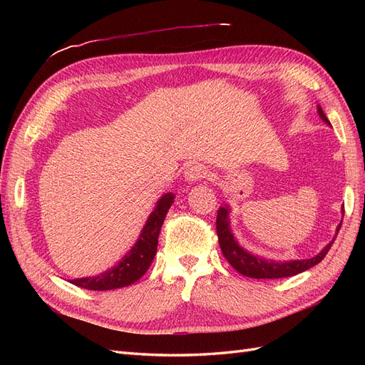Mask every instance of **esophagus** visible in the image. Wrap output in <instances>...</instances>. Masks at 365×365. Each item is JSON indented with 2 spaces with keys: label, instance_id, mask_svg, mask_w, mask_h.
<instances>
[{
  "label": "esophagus",
  "instance_id": "esophagus-1",
  "mask_svg": "<svg viewBox=\"0 0 365 365\" xmlns=\"http://www.w3.org/2000/svg\"><path fill=\"white\" fill-rule=\"evenodd\" d=\"M184 176L187 181L195 182V181H200V180L205 178V176H208V170L204 168L202 164L195 163V164H190L189 168L184 170Z\"/></svg>",
  "mask_w": 365,
  "mask_h": 365
}]
</instances>
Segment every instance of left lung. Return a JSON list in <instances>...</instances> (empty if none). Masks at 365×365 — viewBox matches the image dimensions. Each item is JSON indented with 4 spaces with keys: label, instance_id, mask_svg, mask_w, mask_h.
<instances>
[{
    "label": "left lung",
    "instance_id": "left-lung-1",
    "mask_svg": "<svg viewBox=\"0 0 365 365\" xmlns=\"http://www.w3.org/2000/svg\"><path fill=\"white\" fill-rule=\"evenodd\" d=\"M318 114L326 121V123H329V120L324 115L322 106H318ZM341 224L338 225L336 231H339ZM216 233L219 239L220 251H222L224 257L228 260V263L237 272L251 279H282V277H292V275L300 274L322 262L335 240L334 237V240L330 242L329 245H326V248L322 252L317 254L315 257H311V259L291 260V262H275V260L262 259L257 256H252V254L247 252L244 248H240L237 245V242L235 240L233 235H231L230 227H228V210L224 207H220L217 210Z\"/></svg>",
    "mask_w": 365,
    "mask_h": 365
}]
</instances>
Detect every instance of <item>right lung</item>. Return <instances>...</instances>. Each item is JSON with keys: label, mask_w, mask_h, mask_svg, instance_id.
<instances>
[{"label": "right lung", "mask_w": 365, "mask_h": 365, "mask_svg": "<svg viewBox=\"0 0 365 365\" xmlns=\"http://www.w3.org/2000/svg\"><path fill=\"white\" fill-rule=\"evenodd\" d=\"M173 195H164L157 202V207L150 213L148 222L141 231V236L126 256L121 259L117 267L108 269L106 272L96 275V277H83L71 280L73 284L90 291H109L125 288L141 279L157 254L158 236L161 225L173 202Z\"/></svg>", "instance_id": "add662e5"}]
</instances>
